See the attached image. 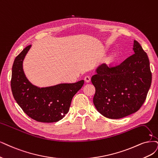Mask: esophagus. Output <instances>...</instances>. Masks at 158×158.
I'll return each mask as SVG.
<instances>
[{
	"label": "esophagus",
	"instance_id": "esophagus-1",
	"mask_svg": "<svg viewBox=\"0 0 158 158\" xmlns=\"http://www.w3.org/2000/svg\"><path fill=\"white\" fill-rule=\"evenodd\" d=\"M85 81L86 83H90V77H89V76H86V77H85Z\"/></svg>",
	"mask_w": 158,
	"mask_h": 158
}]
</instances>
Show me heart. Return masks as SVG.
Listing matches in <instances>:
<instances>
[{"instance_id": "1", "label": "heart", "mask_w": 158, "mask_h": 158, "mask_svg": "<svg viewBox=\"0 0 158 158\" xmlns=\"http://www.w3.org/2000/svg\"><path fill=\"white\" fill-rule=\"evenodd\" d=\"M116 58V55L114 53H110L109 55H107L104 60V62L106 63L107 65H110L111 64L113 61Z\"/></svg>"}]
</instances>
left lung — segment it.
Listing matches in <instances>:
<instances>
[{"label": "left lung", "mask_w": 158, "mask_h": 158, "mask_svg": "<svg viewBox=\"0 0 158 158\" xmlns=\"http://www.w3.org/2000/svg\"><path fill=\"white\" fill-rule=\"evenodd\" d=\"M134 54L120 65L98 66L91 79L96 93L93 98L98 111L108 118L118 119L137 112L147 98L152 83L147 53L136 40Z\"/></svg>", "instance_id": "1"}]
</instances>
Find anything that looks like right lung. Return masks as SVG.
I'll list each match as a JSON object with an SVG mask.
<instances>
[{
    "instance_id": "right-lung-1",
    "label": "right lung",
    "mask_w": 158,
    "mask_h": 158,
    "mask_svg": "<svg viewBox=\"0 0 158 158\" xmlns=\"http://www.w3.org/2000/svg\"><path fill=\"white\" fill-rule=\"evenodd\" d=\"M31 46L26 47L14 60L11 79L14 98L31 118L47 123L58 122L68 113L72 98L83 86L84 80L46 87L34 85L27 78L23 67Z\"/></svg>"
}]
</instances>
